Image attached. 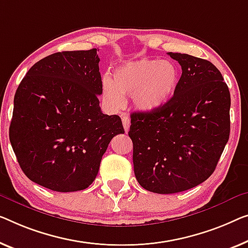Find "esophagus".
<instances>
[{
	"label": "esophagus",
	"mask_w": 248,
	"mask_h": 248,
	"mask_svg": "<svg viewBox=\"0 0 248 248\" xmlns=\"http://www.w3.org/2000/svg\"><path fill=\"white\" fill-rule=\"evenodd\" d=\"M123 124H124V131L128 132L129 128H130V119H129L128 116H123Z\"/></svg>",
	"instance_id": "esophagus-1"
}]
</instances>
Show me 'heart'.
Segmentation results:
<instances>
[{
	"instance_id": "heart-1",
	"label": "heart",
	"mask_w": 248,
	"mask_h": 248,
	"mask_svg": "<svg viewBox=\"0 0 248 248\" xmlns=\"http://www.w3.org/2000/svg\"><path fill=\"white\" fill-rule=\"evenodd\" d=\"M179 82V69L169 60H141L128 62L111 77L102 78L103 97L114 108L124 105V95L132 97L140 111L154 112L171 100Z\"/></svg>"
}]
</instances>
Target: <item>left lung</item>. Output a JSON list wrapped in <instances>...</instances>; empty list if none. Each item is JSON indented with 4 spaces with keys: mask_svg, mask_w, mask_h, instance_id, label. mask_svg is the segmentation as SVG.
<instances>
[{
    "mask_svg": "<svg viewBox=\"0 0 248 248\" xmlns=\"http://www.w3.org/2000/svg\"><path fill=\"white\" fill-rule=\"evenodd\" d=\"M182 65L176 92L154 112L131 113L134 170L140 186L175 194L204 183L230 138L231 93L212 62L168 53Z\"/></svg>",
    "mask_w": 248,
    "mask_h": 248,
    "instance_id": "8db88e82",
    "label": "left lung"
}]
</instances>
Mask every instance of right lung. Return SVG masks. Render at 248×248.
Wrapping results in <instances>:
<instances>
[{
    "label": "right lung",
    "instance_id": "right-lung-1",
    "mask_svg": "<svg viewBox=\"0 0 248 248\" xmlns=\"http://www.w3.org/2000/svg\"><path fill=\"white\" fill-rule=\"evenodd\" d=\"M97 49L63 51L32 66L14 95L10 141L22 171L51 190L86 189L98 175L119 116L103 114Z\"/></svg>",
    "mask_w": 248,
    "mask_h": 248
}]
</instances>
